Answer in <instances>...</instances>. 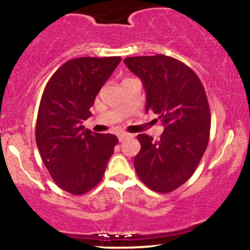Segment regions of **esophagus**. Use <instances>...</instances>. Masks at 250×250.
Wrapping results in <instances>:
<instances>
[{"label": "esophagus", "mask_w": 250, "mask_h": 250, "mask_svg": "<svg viewBox=\"0 0 250 250\" xmlns=\"http://www.w3.org/2000/svg\"><path fill=\"white\" fill-rule=\"evenodd\" d=\"M129 136V134H127V133H120L119 135H117V137H119V141L120 142H122L123 140L125 139V137H128Z\"/></svg>", "instance_id": "34e87169"}]
</instances>
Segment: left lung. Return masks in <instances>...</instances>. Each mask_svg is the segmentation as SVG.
Listing matches in <instances>:
<instances>
[{
  "label": "left lung",
  "instance_id": "8db88e82",
  "mask_svg": "<svg viewBox=\"0 0 250 250\" xmlns=\"http://www.w3.org/2000/svg\"><path fill=\"white\" fill-rule=\"evenodd\" d=\"M142 80L147 93L146 111L161 120L159 141L137 135L141 150L134 166L139 179L156 193H170L187 182L207 149L210 109L199 76L174 57L157 54L125 59Z\"/></svg>",
  "mask_w": 250,
  "mask_h": 250
}]
</instances>
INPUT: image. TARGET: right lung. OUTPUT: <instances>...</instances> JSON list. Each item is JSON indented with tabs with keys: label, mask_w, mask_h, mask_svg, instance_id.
Instances as JSON below:
<instances>
[{
	"label": "right lung",
	"mask_w": 250,
	"mask_h": 250,
	"mask_svg": "<svg viewBox=\"0 0 250 250\" xmlns=\"http://www.w3.org/2000/svg\"><path fill=\"white\" fill-rule=\"evenodd\" d=\"M121 57H79L50 77L37 113L35 137L42 161L55 183L73 195L96 187L119 140L88 130L95 97Z\"/></svg>",
	"instance_id": "obj_1"
}]
</instances>
